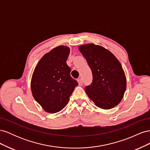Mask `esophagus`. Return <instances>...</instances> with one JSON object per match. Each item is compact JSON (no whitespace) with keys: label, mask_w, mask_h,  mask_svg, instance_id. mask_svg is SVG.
<instances>
[{"label":"esophagus","mask_w":150,"mask_h":150,"mask_svg":"<svg viewBox=\"0 0 150 150\" xmlns=\"http://www.w3.org/2000/svg\"><path fill=\"white\" fill-rule=\"evenodd\" d=\"M78 85H79V86H83V81L81 80V79H78Z\"/></svg>","instance_id":"1"}]
</instances>
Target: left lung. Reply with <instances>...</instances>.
<instances>
[{"label":"left lung","instance_id":"1","mask_svg":"<svg viewBox=\"0 0 150 150\" xmlns=\"http://www.w3.org/2000/svg\"><path fill=\"white\" fill-rule=\"evenodd\" d=\"M92 71L93 81L85 91L95 105L110 110L118 104L126 89V78L121 63L101 46L86 44L78 47Z\"/></svg>","mask_w":150,"mask_h":150}]
</instances>
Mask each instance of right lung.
<instances>
[{"instance_id":"obj_1","label":"right lung","mask_w":150,"mask_h":150,"mask_svg":"<svg viewBox=\"0 0 150 150\" xmlns=\"http://www.w3.org/2000/svg\"><path fill=\"white\" fill-rule=\"evenodd\" d=\"M70 49L59 46L45 54L35 67L31 78V92L43 110L55 113L64 108L78 82L70 75L66 61Z\"/></svg>"}]
</instances>
